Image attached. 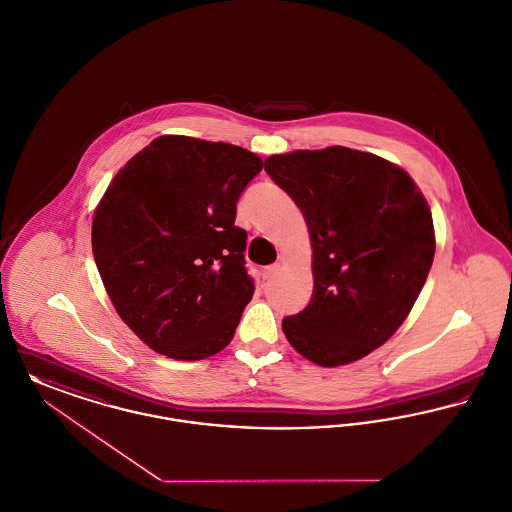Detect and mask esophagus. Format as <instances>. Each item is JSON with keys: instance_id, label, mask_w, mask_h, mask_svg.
<instances>
[{"instance_id": "1", "label": "esophagus", "mask_w": 512, "mask_h": 512, "mask_svg": "<svg viewBox=\"0 0 512 512\" xmlns=\"http://www.w3.org/2000/svg\"><path fill=\"white\" fill-rule=\"evenodd\" d=\"M278 271H280V267H278V265H271V267H267V269L263 271V278H265L267 282H271V280H274V278H276V274H278Z\"/></svg>"}]
</instances>
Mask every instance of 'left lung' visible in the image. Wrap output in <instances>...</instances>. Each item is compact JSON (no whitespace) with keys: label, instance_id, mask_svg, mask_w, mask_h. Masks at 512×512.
Segmentation results:
<instances>
[{"label":"left lung","instance_id":"8db88e82","mask_svg":"<svg viewBox=\"0 0 512 512\" xmlns=\"http://www.w3.org/2000/svg\"><path fill=\"white\" fill-rule=\"evenodd\" d=\"M265 172L298 205L313 245V296L282 331L317 365L360 360L404 323L433 263V218L418 185L385 158L346 147L274 154Z\"/></svg>","mask_w":512,"mask_h":512}]
</instances>
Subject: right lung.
I'll return each mask as SVG.
<instances>
[{
  "label": "right lung",
  "instance_id": "add662e5",
  "mask_svg": "<svg viewBox=\"0 0 512 512\" xmlns=\"http://www.w3.org/2000/svg\"><path fill=\"white\" fill-rule=\"evenodd\" d=\"M263 160L236 145L164 135L110 183L92 253L123 323L154 352L205 360L234 338L255 292L236 207Z\"/></svg>",
  "mask_w": 512,
  "mask_h": 512
}]
</instances>
